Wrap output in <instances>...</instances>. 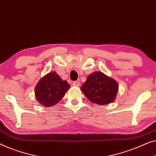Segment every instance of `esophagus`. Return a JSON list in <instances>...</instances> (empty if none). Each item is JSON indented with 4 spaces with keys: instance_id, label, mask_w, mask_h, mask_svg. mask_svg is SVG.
Instances as JSON below:
<instances>
[{
    "instance_id": "obj_1",
    "label": "esophagus",
    "mask_w": 156,
    "mask_h": 156,
    "mask_svg": "<svg viewBox=\"0 0 156 156\" xmlns=\"http://www.w3.org/2000/svg\"><path fill=\"white\" fill-rule=\"evenodd\" d=\"M73 85L74 86V87H80V83L79 82H77V81H75V82H73Z\"/></svg>"
}]
</instances>
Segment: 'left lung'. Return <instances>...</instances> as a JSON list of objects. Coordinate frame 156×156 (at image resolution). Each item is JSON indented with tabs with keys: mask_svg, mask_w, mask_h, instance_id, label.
Here are the masks:
<instances>
[{
	"mask_svg": "<svg viewBox=\"0 0 156 156\" xmlns=\"http://www.w3.org/2000/svg\"><path fill=\"white\" fill-rule=\"evenodd\" d=\"M81 89L91 102L106 105L114 101L118 84L113 79L101 72H96L89 75Z\"/></svg>",
	"mask_w": 156,
	"mask_h": 156,
	"instance_id": "1",
	"label": "left lung"
}]
</instances>
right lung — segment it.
I'll return each mask as SVG.
<instances>
[{"label":"right lung","instance_id":"obj_1","mask_svg":"<svg viewBox=\"0 0 156 156\" xmlns=\"http://www.w3.org/2000/svg\"><path fill=\"white\" fill-rule=\"evenodd\" d=\"M70 86L63 81L55 72L50 73L37 83L35 95L37 101L45 107L55 105L63 98Z\"/></svg>","mask_w":156,"mask_h":156}]
</instances>
